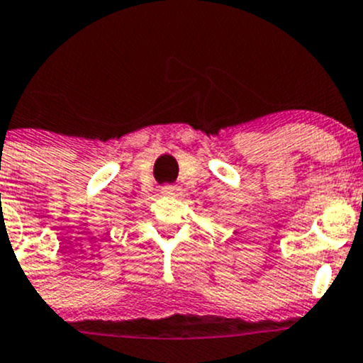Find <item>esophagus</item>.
I'll list each match as a JSON object with an SVG mask.
<instances>
[{
  "label": "esophagus",
  "instance_id": "1",
  "mask_svg": "<svg viewBox=\"0 0 363 363\" xmlns=\"http://www.w3.org/2000/svg\"><path fill=\"white\" fill-rule=\"evenodd\" d=\"M162 194H165V196H179V194H181V188H179V186H172V184H169V186H163L162 188Z\"/></svg>",
  "mask_w": 363,
  "mask_h": 363
}]
</instances>
